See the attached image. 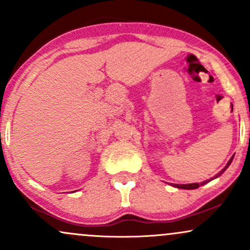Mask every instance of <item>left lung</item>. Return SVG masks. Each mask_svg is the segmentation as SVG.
Here are the masks:
<instances>
[{
    "mask_svg": "<svg viewBox=\"0 0 250 250\" xmlns=\"http://www.w3.org/2000/svg\"><path fill=\"white\" fill-rule=\"evenodd\" d=\"M233 159H234V156H231V159H230V160H229V161H228V163H227V166H226V167H225V168H223V169H222V170H221V171H220V173H219V174H217V175H216V176H215V177L220 176V175H221V174H222V173H223V171H225V170H226V169L229 167V165H230V163H231V161H233ZM215 177H213V179H210V180H209V181L214 180V179H215ZM209 181H203V182H201V183H188V185H174V187H176V188H181V189H196V188H199V187H200V186H203V185H206V183H207V182H209Z\"/></svg>",
    "mask_w": 250,
    "mask_h": 250,
    "instance_id": "8db88e82",
    "label": "left lung"
}]
</instances>
